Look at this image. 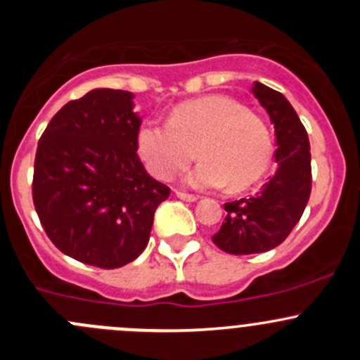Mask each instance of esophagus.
I'll return each mask as SVG.
<instances>
[{"label": "esophagus", "instance_id": "34e87169", "mask_svg": "<svg viewBox=\"0 0 360 360\" xmlns=\"http://www.w3.org/2000/svg\"><path fill=\"white\" fill-rule=\"evenodd\" d=\"M176 197L181 198V200H184V202H197L198 200L197 195L184 193V191H176Z\"/></svg>", "mask_w": 360, "mask_h": 360}]
</instances>
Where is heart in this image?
<instances>
[{
    "label": "heart",
    "instance_id": "obj_1",
    "mask_svg": "<svg viewBox=\"0 0 360 360\" xmlns=\"http://www.w3.org/2000/svg\"><path fill=\"white\" fill-rule=\"evenodd\" d=\"M197 157L186 176L195 188L245 190L256 183L271 160L266 125L226 96L198 97L174 108L169 123L146 122L137 130V153L158 179L169 181Z\"/></svg>",
    "mask_w": 360,
    "mask_h": 360
}]
</instances>
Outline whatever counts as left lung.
<instances>
[{
  "label": "left lung",
  "instance_id": "8db88e82",
  "mask_svg": "<svg viewBox=\"0 0 360 360\" xmlns=\"http://www.w3.org/2000/svg\"><path fill=\"white\" fill-rule=\"evenodd\" d=\"M252 94L274 123L277 170L256 195L224 203L228 216L212 242L235 256L281 245L303 216L311 191L310 143L300 116L281 92L263 83H254Z\"/></svg>",
  "mask_w": 360,
  "mask_h": 360
}]
</instances>
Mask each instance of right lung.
Returning <instances> with one entry per match:
<instances>
[{
    "instance_id": "right-lung-1",
    "label": "right lung",
    "mask_w": 360,
    "mask_h": 360,
    "mask_svg": "<svg viewBox=\"0 0 360 360\" xmlns=\"http://www.w3.org/2000/svg\"><path fill=\"white\" fill-rule=\"evenodd\" d=\"M134 94L96 89L69 101L38 143L32 202L57 249L92 266L120 268L150 240L170 195L137 157Z\"/></svg>"
}]
</instances>
